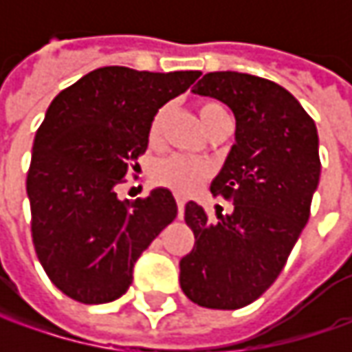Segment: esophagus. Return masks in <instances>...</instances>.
Here are the masks:
<instances>
[{
	"mask_svg": "<svg viewBox=\"0 0 352 352\" xmlns=\"http://www.w3.org/2000/svg\"><path fill=\"white\" fill-rule=\"evenodd\" d=\"M176 204H178V215H184V206H186V199L182 196H176Z\"/></svg>",
	"mask_w": 352,
	"mask_h": 352,
	"instance_id": "1",
	"label": "esophagus"
}]
</instances>
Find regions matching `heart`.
Instances as JSON below:
<instances>
[{
    "mask_svg": "<svg viewBox=\"0 0 352 352\" xmlns=\"http://www.w3.org/2000/svg\"><path fill=\"white\" fill-rule=\"evenodd\" d=\"M199 119H201V125L204 129H208L217 119L227 113L221 103L217 102H201L199 107ZM170 116V105H160L156 109L153 117H151V123H148V133H146V139L151 146H158L160 139H162V129L164 123ZM211 170L206 162L201 160H192V158H186V156H170L166 160L158 162L156 164L155 172H153V178L158 186H164L172 192L180 194V196H188L196 190L199 184H204L210 178Z\"/></svg>",
    "mask_w": 352,
    "mask_h": 352,
    "instance_id": "obj_1",
    "label": "heart"
}]
</instances>
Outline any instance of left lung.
<instances>
[{"label": "left lung", "mask_w": 352, "mask_h": 352, "mask_svg": "<svg viewBox=\"0 0 352 352\" xmlns=\"http://www.w3.org/2000/svg\"><path fill=\"white\" fill-rule=\"evenodd\" d=\"M192 91L235 116V144L211 182L233 213L210 223L201 206L186 204L196 243L180 261V286L201 307L239 309L274 284L309 219L321 172L318 129L288 89L258 76L210 72Z\"/></svg>", "instance_id": "8db88e82"}]
</instances>
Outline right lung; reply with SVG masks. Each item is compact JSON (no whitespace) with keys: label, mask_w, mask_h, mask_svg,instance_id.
<instances>
[{"label":"right lung","mask_w":352,"mask_h":352,"mask_svg":"<svg viewBox=\"0 0 352 352\" xmlns=\"http://www.w3.org/2000/svg\"><path fill=\"white\" fill-rule=\"evenodd\" d=\"M199 74L105 66L48 105L34 135L27 196L36 256L68 298L80 304L121 298L142 250L174 221L178 208L170 190L119 201L116 186L139 168L153 113Z\"/></svg>","instance_id":"obj_1"}]
</instances>
